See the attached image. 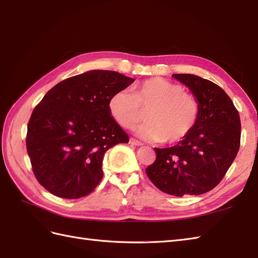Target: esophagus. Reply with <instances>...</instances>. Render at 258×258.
I'll list each match as a JSON object with an SVG mask.
<instances>
[{"mask_svg": "<svg viewBox=\"0 0 258 258\" xmlns=\"http://www.w3.org/2000/svg\"><path fill=\"white\" fill-rule=\"evenodd\" d=\"M130 144H131V145H135V146L143 145V144H142V142H140V141H138V140H135V139H131V140H130Z\"/></svg>", "mask_w": 258, "mask_h": 258, "instance_id": "1", "label": "esophagus"}]
</instances>
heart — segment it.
<instances>
[{
	"label": "heart",
	"instance_id": "obj_1",
	"mask_svg": "<svg viewBox=\"0 0 258 258\" xmlns=\"http://www.w3.org/2000/svg\"><path fill=\"white\" fill-rule=\"evenodd\" d=\"M108 111L124 128H133L147 113L150 122L138 133L150 141L176 144L193 132L200 117V104L179 84L151 78L134 86L133 93L127 90L114 93Z\"/></svg>",
	"mask_w": 258,
	"mask_h": 258
}]
</instances>
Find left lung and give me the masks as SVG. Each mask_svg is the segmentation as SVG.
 <instances>
[{
	"mask_svg": "<svg viewBox=\"0 0 258 258\" xmlns=\"http://www.w3.org/2000/svg\"><path fill=\"white\" fill-rule=\"evenodd\" d=\"M195 95L200 117L187 138L167 149L145 171L158 189L174 196L201 195L220 184L237 155L240 118L225 91L193 74H173Z\"/></svg>",
	"mask_w": 258,
	"mask_h": 258,
	"instance_id": "obj_1",
	"label": "left lung"
}]
</instances>
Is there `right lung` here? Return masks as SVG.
Masks as SVG:
<instances>
[{
	"instance_id": "1",
	"label": "right lung",
	"mask_w": 258,
	"mask_h": 258,
	"mask_svg": "<svg viewBox=\"0 0 258 258\" xmlns=\"http://www.w3.org/2000/svg\"><path fill=\"white\" fill-rule=\"evenodd\" d=\"M134 81L113 71H90L59 82L33 109L26 150L46 190L75 200L95 189L104 153L130 141L109 114L108 101Z\"/></svg>"
}]
</instances>
